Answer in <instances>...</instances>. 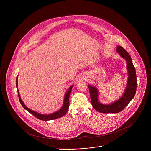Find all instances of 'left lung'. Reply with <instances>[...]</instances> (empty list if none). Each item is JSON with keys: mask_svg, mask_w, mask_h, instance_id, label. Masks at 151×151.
I'll return each mask as SVG.
<instances>
[{"mask_svg": "<svg viewBox=\"0 0 151 151\" xmlns=\"http://www.w3.org/2000/svg\"><path fill=\"white\" fill-rule=\"evenodd\" d=\"M117 52L127 62V68L129 73L127 86L123 96L117 101L109 104L104 105L98 101V91L96 87L88 85L91 104L96 111L102 113H116L123 110L134 98L137 89V75L135 67L132 64L129 53L120 46H117Z\"/></svg>", "mask_w": 151, "mask_h": 151, "instance_id": "1", "label": "left lung"}]
</instances>
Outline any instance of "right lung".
Wrapping results in <instances>:
<instances>
[{"label": "right lung", "mask_w": 151, "mask_h": 151, "mask_svg": "<svg viewBox=\"0 0 151 151\" xmlns=\"http://www.w3.org/2000/svg\"><path fill=\"white\" fill-rule=\"evenodd\" d=\"M18 76H17L16 78V87H17V92H18V96H19V101L20 102V104H22V107L24 108L26 110H27L28 111H29L30 113H31L32 115H34L35 117H37V119L43 120V121H47V120H54V119H56L58 118H60L61 117H63L65 114L67 113V111H68V109L69 108V97H70V95L72 89V88L73 87V86H70L68 89V90L67 91V93L65 94V98H64V102H63V105L62 106V108L53 113L50 114H42L40 113H38L36 111H34L32 110H31L30 109L27 108L24 104L23 103V102L22 101L19 90H18Z\"/></svg>", "instance_id": "1"}]
</instances>
